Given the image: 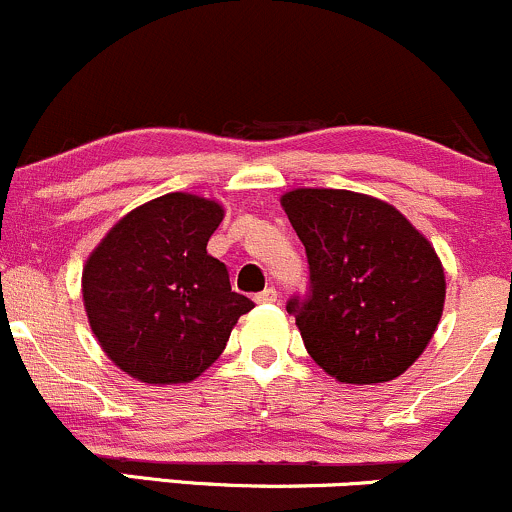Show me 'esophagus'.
<instances>
[{"mask_svg": "<svg viewBox=\"0 0 512 512\" xmlns=\"http://www.w3.org/2000/svg\"><path fill=\"white\" fill-rule=\"evenodd\" d=\"M255 301L257 304H274V301H277V292H274L272 287L265 289V292L255 294Z\"/></svg>", "mask_w": 512, "mask_h": 512, "instance_id": "esophagus-1", "label": "esophagus"}]
</instances>
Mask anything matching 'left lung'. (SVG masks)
<instances>
[{
    "mask_svg": "<svg viewBox=\"0 0 512 512\" xmlns=\"http://www.w3.org/2000/svg\"><path fill=\"white\" fill-rule=\"evenodd\" d=\"M282 208L309 257V297L287 304L306 351L338 383L400 378L444 311L432 242L395 206L346 188H292Z\"/></svg>",
    "mask_w": 512,
    "mask_h": 512,
    "instance_id": "1",
    "label": "left lung"
}]
</instances>
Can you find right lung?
I'll return each mask as SVG.
<instances>
[{"mask_svg": "<svg viewBox=\"0 0 512 512\" xmlns=\"http://www.w3.org/2000/svg\"><path fill=\"white\" fill-rule=\"evenodd\" d=\"M225 208L166 193L122 215L83 265V306L107 358L147 385L191 383L223 353L252 301L206 245Z\"/></svg>", "mask_w": 512, "mask_h": 512, "instance_id": "1", "label": "right lung"}]
</instances>
